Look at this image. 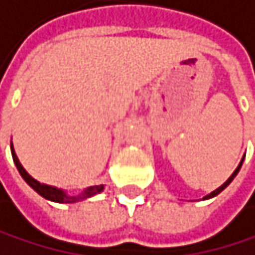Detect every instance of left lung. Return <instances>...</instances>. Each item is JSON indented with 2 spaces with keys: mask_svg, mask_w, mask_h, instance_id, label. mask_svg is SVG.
Masks as SVG:
<instances>
[{
  "mask_svg": "<svg viewBox=\"0 0 255 255\" xmlns=\"http://www.w3.org/2000/svg\"><path fill=\"white\" fill-rule=\"evenodd\" d=\"M243 160H245V155H243V159H242V162L239 163V166H237V168H235V171H234V173L231 174V177L228 179V181H226V182H224V184H223L221 187H218L217 190H213V192H212V193H209L207 196H204V198H202V199H210V198H213V196H217V195H220V193L223 192V190H224V188H226V187H228V185H229V184H231V182L234 181V177H235L237 174H239V171H240V168H242V165H243Z\"/></svg>",
  "mask_w": 255,
  "mask_h": 255,
  "instance_id": "left-lung-1",
  "label": "left lung"
}]
</instances>
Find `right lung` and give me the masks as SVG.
I'll use <instances>...</instances> for the list:
<instances>
[{"label":"right lung","instance_id":"1","mask_svg":"<svg viewBox=\"0 0 255 255\" xmlns=\"http://www.w3.org/2000/svg\"><path fill=\"white\" fill-rule=\"evenodd\" d=\"M10 151H12V159L15 162L16 170L20 171V174H21V177L26 181V184L31 187V188H34L40 196H43L48 201L60 202V204H71V202H78V201H82V199H87V198H92V196H95L98 193H101L103 190H104V185H93V187L85 188L84 192H81L79 195H68L65 190H62V188H57V187H53V185H46V184L38 182L37 179H34L31 174H29L23 168V165L20 163L18 157H16L12 143H10Z\"/></svg>","mask_w":255,"mask_h":255}]
</instances>
